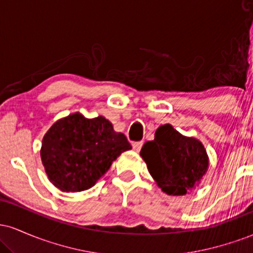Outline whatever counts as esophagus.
Returning a JSON list of instances; mask_svg holds the SVG:
<instances>
[{
    "label": "esophagus",
    "mask_w": 253,
    "mask_h": 253,
    "mask_svg": "<svg viewBox=\"0 0 253 253\" xmlns=\"http://www.w3.org/2000/svg\"><path fill=\"white\" fill-rule=\"evenodd\" d=\"M132 146L135 152H139L141 150V146H143V141H135V143L132 144Z\"/></svg>",
    "instance_id": "34e87169"
}]
</instances>
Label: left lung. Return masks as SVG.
I'll use <instances>...</instances> for the list:
<instances>
[{"instance_id":"left-lung-1","label":"left lung","mask_w":253,"mask_h":253,"mask_svg":"<svg viewBox=\"0 0 253 253\" xmlns=\"http://www.w3.org/2000/svg\"><path fill=\"white\" fill-rule=\"evenodd\" d=\"M140 156L157 185L172 196L195 189L210 165L201 141L181 134L170 124L157 128L155 139L144 144Z\"/></svg>"}]
</instances>
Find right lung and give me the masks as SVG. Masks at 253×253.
<instances>
[{
  "instance_id": "right-lung-1",
  "label": "right lung",
  "mask_w": 253,
  "mask_h": 253,
  "mask_svg": "<svg viewBox=\"0 0 253 253\" xmlns=\"http://www.w3.org/2000/svg\"><path fill=\"white\" fill-rule=\"evenodd\" d=\"M130 149L125 134L115 132L106 118L88 119L77 112L52 125L42 138L40 157L52 184L76 193L94 187Z\"/></svg>"
}]
</instances>
